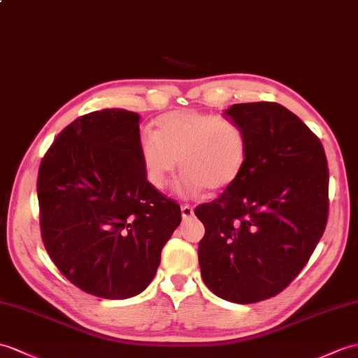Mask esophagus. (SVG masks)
Segmentation results:
<instances>
[{
    "label": "esophagus",
    "instance_id": "obj_1",
    "mask_svg": "<svg viewBox=\"0 0 358 358\" xmlns=\"http://www.w3.org/2000/svg\"><path fill=\"white\" fill-rule=\"evenodd\" d=\"M181 217L182 220H190L194 217V207L189 206V204H185L181 206Z\"/></svg>",
    "mask_w": 358,
    "mask_h": 358
}]
</instances>
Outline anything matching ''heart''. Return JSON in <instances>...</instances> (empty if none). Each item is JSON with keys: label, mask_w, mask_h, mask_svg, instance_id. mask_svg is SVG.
I'll use <instances>...</instances> for the list:
<instances>
[{"label": "heart", "mask_w": 358, "mask_h": 358, "mask_svg": "<svg viewBox=\"0 0 358 358\" xmlns=\"http://www.w3.org/2000/svg\"><path fill=\"white\" fill-rule=\"evenodd\" d=\"M140 157L149 185L164 189L178 164L177 190L198 196L218 192L239 180L248 162V137L238 122L195 110L171 111L155 120V131L140 140Z\"/></svg>", "instance_id": "b5f03b06"}]
</instances>
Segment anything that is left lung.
Here are the masks:
<instances>
[{
  "instance_id": "8db88e82",
  "label": "left lung",
  "mask_w": 358,
  "mask_h": 358,
  "mask_svg": "<svg viewBox=\"0 0 358 358\" xmlns=\"http://www.w3.org/2000/svg\"><path fill=\"white\" fill-rule=\"evenodd\" d=\"M248 137V162L220 198L195 207L207 288L235 303L279 294L311 257L328 221L329 171L319 137L276 102L226 110Z\"/></svg>"
}]
</instances>
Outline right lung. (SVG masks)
<instances>
[{
    "mask_svg": "<svg viewBox=\"0 0 358 358\" xmlns=\"http://www.w3.org/2000/svg\"><path fill=\"white\" fill-rule=\"evenodd\" d=\"M138 120L127 110L80 115L55 138L38 172L48 256L73 285L103 299L143 292L181 222L180 206L146 180Z\"/></svg>",
    "mask_w": 358,
    "mask_h": 358,
    "instance_id": "1",
    "label": "right lung"
}]
</instances>
